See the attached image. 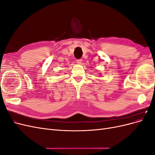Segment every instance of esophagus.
<instances>
[{"mask_svg": "<svg viewBox=\"0 0 155 155\" xmlns=\"http://www.w3.org/2000/svg\"><path fill=\"white\" fill-rule=\"evenodd\" d=\"M76 63L78 64H81L82 63V60L81 59H77Z\"/></svg>", "mask_w": 155, "mask_h": 155, "instance_id": "obj_1", "label": "esophagus"}]
</instances>
